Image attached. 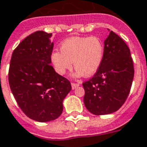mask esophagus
<instances>
[{
  "mask_svg": "<svg viewBox=\"0 0 147 147\" xmlns=\"http://www.w3.org/2000/svg\"><path fill=\"white\" fill-rule=\"evenodd\" d=\"M80 86V84H75V83H71V88L72 89H76V88H78Z\"/></svg>",
  "mask_w": 147,
  "mask_h": 147,
  "instance_id": "esophagus-1",
  "label": "esophagus"
}]
</instances>
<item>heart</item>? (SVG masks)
I'll list each match as a JSON object with an SVG mask.
<instances>
[{
  "mask_svg": "<svg viewBox=\"0 0 147 147\" xmlns=\"http://www.w3.org/2000/svg\"><path fill=\"white\" fill-rule=\"evenodd\" d=\"M60 52H52L51 61L56 72L64 75L72 67L75 77H90L96 73L104 56V45L95 36H72L63 40Z\"/></svg>",
  "mask_w": 147,
  "mask_h": 147,
  "instance_id": "obj_1",
  "label": "heart"
}]
</instances>
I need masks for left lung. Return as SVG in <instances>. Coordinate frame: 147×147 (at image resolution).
<instances>
[{
  "label": "left lung",
  "mask_w": 147,
  "mask_h": 147,
  "mask_svg": "<svg viewBox=\"0 0 147 147\" xmlns=\"http://www.w3.org/2000/svg\"><path fill=\"white\" fill-rule=\"evenodd\" d=\"M131 52L113 31L104 41V56L98 70L83 84L86 108L95 115H108L123 106L134 79Z\"/></svg>",
  "instance_id": "obj_1"
}]
</instances>
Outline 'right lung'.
Listing matches in <instances>:
<instances>
[{
    "label": "right lung",
    "instance_id": "add662e5",
    "mask_svg": "<svg viewBox=\"0 0 147 147\" xmlns=\"http://www.w3.org/2000/svg\"><path fill=\"white\" fill-rule=\"evenodd\" d=\"M52 33L37 31L24 39L13 51L9 83L17 104L32 119L45 123L56 119L71 83L50 64L54 44Z\"/></svg>",
    "mask_w": 147,
    "mask_h": 147
}]
</instances>
